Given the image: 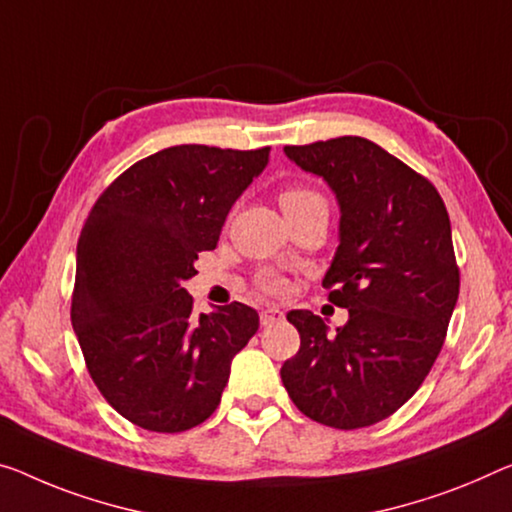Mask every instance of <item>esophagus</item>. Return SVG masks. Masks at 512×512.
<instances>
[{
  "label": "esophagus",
  "instance_id": "34e87169",
  "mask_svg": "<svg viewBox=\"0 0 512 512\" xmlns=\"http://www.w3.org/2000/svg\"><path fill=\"white\" fill-rule=\"evenodd\" d=\"M283 320V311L277 309V306H267V309L261 311V325L267 327V325H274V322Z\"/></svg>",
  "mask_w": 512,
  "mask_h": 512
}]
</instances>
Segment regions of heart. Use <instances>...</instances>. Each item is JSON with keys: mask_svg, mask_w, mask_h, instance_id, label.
Wrapping results in <instances>:
<instances>
[{"mask_svg": "<svg viewBox=\"0 0 512 512\" xmlns=\"http://www.w3.org/2000/svg\"><path fill=\"white\" fill-rule=\"evenodd\" d=\"M281 206L283 208H290V206H300V203H306V201H325L318 192L309 190V187H286V190L281 192ZM261 286L267 290V293H281L283 288V281L279 277H265L261 281Z\"/></svg>", "mask_w": 512, "mask_h": 512, "instance_id": "b5f03b06", "label": "heart"}]
</instances>
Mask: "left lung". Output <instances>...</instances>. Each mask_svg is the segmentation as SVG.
Returning <instances> with one entry per match:
<instances>
[{"label":"left lung","mask_w":512,"mask_h":512,"mask_svg":"<svg viewBox=\"0 0 512 512\" xmlns=\"http://www.w3.org/2000/svg\"><path fill=\"white\" fill-rule=\"evenodd\" d=\"M283 153L336 194L338 249L322 286L350 318L329 336L322 318L290 311L300 350L281 382L322 426H373L414 396L444 345L460 293L451 219L428 178L364 137Z\"/></svg>","instance_id":"left-lung-1"}]
</instances>
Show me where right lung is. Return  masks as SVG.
Wrapping results in <instances>:
<instances>
[{
	"label": "right lung",
	"mask_w": 512,
	"mask_h": 512,
	"mask_svg": "<svg viewBox=\"0 0 512 512\" xmlns=\"http://www.w3.org/2000/svg\"><path fill=\"white\" fill-rule=\"evenodd\" d=\"M270 160V146H171L132 164L100 194L77 242L70 320L102 396L135 426L183 432L217 410L231 359L258 329L233 302L192 313L201 251Z\"/></svg>",
	"instance_id": "add662e5"
}]
</instances>
